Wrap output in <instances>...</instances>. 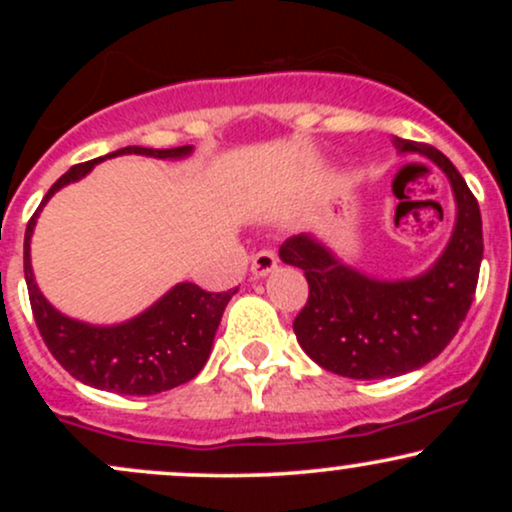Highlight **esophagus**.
<instances>
[{
	"label": "esophagus",
	"instance_id": "obj_1",
	"mask_svg": "<svg viewBox=\"0 0 512 512\" xmlns=\"http://www.w3.org/2000/svg\"><path fill=\"white\" fill-rule=\"evenodd\" d=\"M250 269L255 276H267L269 272H274L276 269V255L272 250H260L252 255V262H250Z\"/></svg>",
	"mask_w": 512,
	"mask_h": 512
}]
</instances>
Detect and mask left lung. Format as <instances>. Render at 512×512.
<instances>
[{"mask_svg": "<svg viewBox=\"0 0 512 512\" xmlns=\"http://www.w3.org/2000/svg\"><path fill=\"white\" fill-rule=\"evenodd\" d=\"M392 144L397 154L436 163L455 195V228L431 269L411 279H375L308 233L279 248L281 260L308 279V303L293 320L298 344L317 366L344 378H395L433 361L467 317L484 257L479 204L460 170L436 146L399 137Z\"/></svg>", "mask_w": 512, "mask_h": 512, "instance_id": "obj_1", "label": "left lung"}]
</instances>
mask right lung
<instances>
[{
  "instance_id": "obj_1",
  "label": "right lung",
  "mask_w": 512,
  "mask_h": 512,
  "mask_svg": "<svg viewBox=\"0 0 512 512\" xmlns=\"http://www.w3.org/2000/svg\"><path fill=\"white\" fill-rule=\"evenodd\" d=\"M139 154L154 158H185L192 146L175 149H146V146H125L96 161L79 163L62 175L43 197L26 226L23 238V274H26L28 298L40 337L48 344L50 354L60 366L81 380L84 385L98 387L117 395H158L192 380L204 368L214 344V334L233 291L209 293L197 284H175L166 296L146 308L142 315L122 322V325L98 327L72 320L52 308L35 284L31 267V236L35 221L48 199L69 182H76L91 173L96 163L113 156Z\"/></svg>"
}]
</instances>
